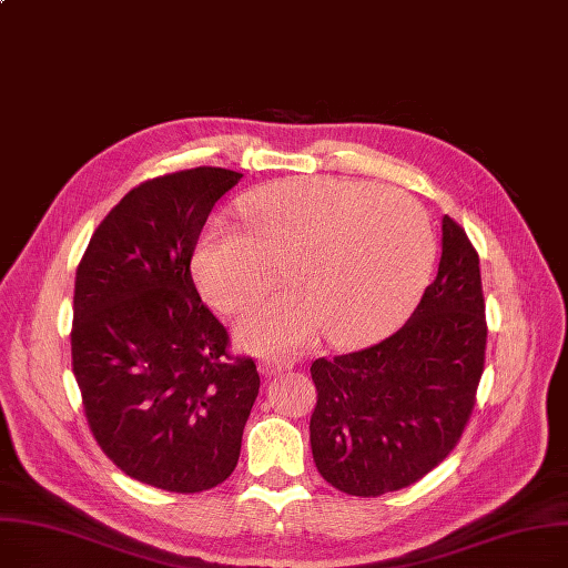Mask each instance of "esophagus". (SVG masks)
Here are the masks:
<instances>
[{"label": "esophagus", "mask_w": 568, "mask_h": 568, "mask_svg": "<svg viewBox=\"0 0 568 568\" xmlns=\"http://www.w3.org/2000/svg\"><path fill=\"white\" fill-rule=\"evenodd\" d=\"M292 366L294 364L287 357H278V355H264V357H260V372L264 376H278L283 372H290Z\"/></svg>", "instance_id": "34e87169"}]
</instances>
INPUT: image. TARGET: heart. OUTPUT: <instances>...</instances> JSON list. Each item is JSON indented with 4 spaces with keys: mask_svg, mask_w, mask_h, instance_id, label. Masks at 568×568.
<instances>
[{
    "mask_svg": "<svg viewBox=\"0 0 568 568\" xmlns=\"http://www.w3.org/2000/svg\"><path fill=\"white\" fill-rule=\"evenodd\" d=\"M245 223L215 215L194 251L206 297L236 311L283 266L290 287L243 311L239 336L281 351L320 332L334 345L381 336L408 311L434 262L429 217L410 194L364 181L290 179L241 196Z\"/></svg>",
    "mask_w": 568,
    "mask_h": 568,
    "instance_id": "b5f03b06",
    "label": "heart"
}]
</instances>
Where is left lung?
<instances>
[{"label":"left lung","mask_w":568,"mask_h":568,"mask_svg":"<svg viewBox=\"0 0 568 568\" xmlns=\"http://www.w3.org/2000/svg\"><path fill=\"white\" fill-rule=\"evenodd\" d=\"M438 274L392 336L311 366V448L320 476L353 497H381L427 476L471 417L485 366L478 253L443 217Z\"/></svg>","instance_id":"obj_1"}]
</instances>
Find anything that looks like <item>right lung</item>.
Listing matches in <instances>:
<instances>
[{"instance_id":"right-lung-1","label":"right lung","mask_w":568,"mask_h":568,"mask_svg":"<svg viewBox=\"0 0 568 568\" xmlns=\"http://www.w3.org/2000/svg\"><path fill=\"white\" fill-rule=\"evenodd\" d=\"M241 176L196 166L136 185L77 268L71 366L90 432L120 471L179 495L232 476L260 392L190 274L211 209Z\"/></svg>"}]
</instances>
